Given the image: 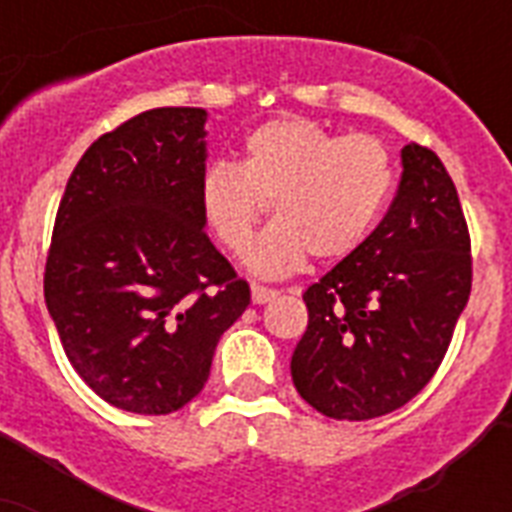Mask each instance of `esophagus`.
Returning a JSON list of instances; mask_svg holds the SVG:
<instances>
[{
  "label": "esophagus",
  "instance_id": "34e87169",
  "mask_svg": "<svg viewBox=\"0 0 512 512\" xmlns=\"http://www.w3.org/2000/svg\"><path fill=\"white\" fill-rule=\"evenodd\" d=\"M279 295L276 289H268V287H260V284H255L252 287V303L255 305H263V303H271L273 297Z\"/></svg>",
  "mask_w": 512,
  "mask_h": 512
}]
</instances>
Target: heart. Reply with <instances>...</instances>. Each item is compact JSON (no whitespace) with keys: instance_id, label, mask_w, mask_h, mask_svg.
Returning a JSON list of instances; mask_svg holds the SVG:
<instances>
[{"instance_id":"heart-1","label":"heart","mask_w":512,"mask_h":512,"mask_svg":"<svg viewBox=\"0 0 512 512\" xmlns=\"http://www.w3.org/2000/svg\"><path fill=\"white\" fill-rule=\"evenodd\" d=\"M396 183L393 156L372 135H335L305 116L260 124L244 138L239 167L217 162L199 180V209L220 247L241 255L271 204L276 223L249 247V271L295 273L313 255L356 252Z\"/></svg>"}]
</instances>
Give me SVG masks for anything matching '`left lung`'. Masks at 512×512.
I'll list each match as a JSON object with an SVG mask.
<instances>
[{
    "label": "left lung",
    "instance_id": "1",
    "mask_svg": "<svg viewBox=\"0 0 512 512\" xmlns=\"http://www.w3.org/2000/svg\"><path fill=\"white\" fill-rule=\"evenodd\" d=\"M401 164L388 215L303 295L308 329L292 380L332 420H372L412 401L468 305L473 257L452 177L417 143L404 146Z\"/></svg>",
    "mask_w": 512,
    "mask_h": 512
}]
</instances>
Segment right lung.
I'll return each mask as SVG.
<instances>
[{
    "label": "right lung",
    "instance_id": "add662e5",
    "mask_svg": "<svg viewBox=\"0 0 512 512\" xmlns=\"http://www.w3.org/2000/svg\"><path fill=\"white\" fill-rule=\"evenodd\" d=\"M204 108H151L100 135L60 199L44 303L76 374L116 409L199 396L249 284L204 233Z\"/></svg>",
    "mask_w": 512,
    "mask_h": 512
}]
</instances>
